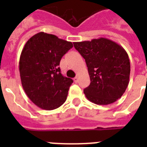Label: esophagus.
<instances>
[{"instance_id":"34e87169","label":"esophagus","mask_w":147,"mask_h":147,"mask_svg":"<svg viewBox=\"0 0 147 147\" xmlns=\"http://www.w3.org/2000/svg\"><path fill=\"white\" fill-rule=\"evenodd\" d=\"M78 80H79V79H78V77H77V76H76V77H75L74 79V81L75 82H78Z\"/></svg>"}]
</instances>
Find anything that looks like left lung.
<instances>
[{
  "instance_id": "1",
  "label": "left lung",
  "mask_w": 147,
  "mask_h": 147,
  "mask_svg": "<svg viewBox=\"0 0 147 147\" xmlns=\"http://www.w3.org/2000/svg\"><path fill=\"white\" fill-rule=\"evenodd\" d=\"M85 59L90 84L84 93L89 101L107 105L117 101L127 89L130 62L122 46L104 37L74 42Z\"/></svg>"
}]
</instances>
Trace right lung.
Returning <instances> with one entry per match:
<instances>
[{
  "label": "right lung",
  "mask_w": 147,
  "mask_h": 147,
  "mask_svg": "<svg viewBox=\"0 0 147 147\" xmlns=\"http://www.w3.org/2000/svg\"><path fill=\"white\" fill-rule=\"evenodd\" d=\"M72 48L71 42L45 32L32 36L24 45L19 62L22 86L40 108L52 110L66 101L74 81L62 76L59 66L62 57Z\"/></svg>",
  "instance_id": "right-lung-1"
}]
</instances>
